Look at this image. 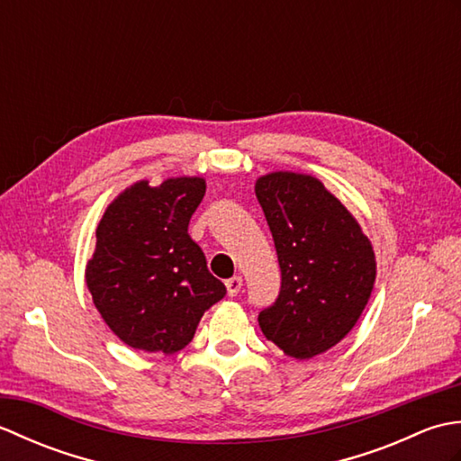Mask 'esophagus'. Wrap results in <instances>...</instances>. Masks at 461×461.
<instances>
[{"label": "esophagus", "instance_id": "34e87169", "mask_svg": "<svg viewBox=\"0 0 461 461\" xmlns=\"http://www.w3.org/2000/svg\"><path fill=\"white\" fill-rule=\"evenodd\" d=\"M241 285H243V279L240 276H233L228 281H225V289H228L230 297H236L238 293L241 291Z\"/></svg>", "mask_w": 461, "mask_h": 461}]
</instances>
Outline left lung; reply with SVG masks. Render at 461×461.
I'll return each instance as SVG.
<instances>
[{"label": "left lung", "mask_w": 461, "mask_h": 461, "mask_svg": "<svg viewBox=\"0 0 461 461\" xmlns=\"http://www.w3.org/2000/svg\"><path fill=\"white\" fill-rule=\"evenodd\" d=\"M256 195L281 267L279 295L259 312V327L287 357L312 358L357 325L376 279L375 251L312 176L271 172L256 182Z\"/></svg>", "instance_id": "obj_1"}]
</instances>
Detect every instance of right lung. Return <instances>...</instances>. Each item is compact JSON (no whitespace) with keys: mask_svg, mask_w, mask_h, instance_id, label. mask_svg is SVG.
I'll list each match as a JSON object with an SVG mask.
<instances>
[{"mask_svg":"<svg viewBox=\"0 0 461 461\" xmlns=\"http://www.w3.org/2000/svg\"><path fill=\"white\" fill-rule=\"evenodd\" d=\"M205 194L203 178L132 184L106 208L86 263V287L106 325L126 345L174 355L202 315L225 295L188 236Z\"/></svg>","mask_w":461,"mask_h":461,"instance_id":"1","label":"right lung"}]
</instances>
